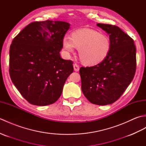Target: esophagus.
<instances>
[{"mask_svg":"<svg viewBox=\"0 0 146 146\" xmlns=\"http://www.w3.org/2000/svg\"><path fill=\"white\" fill-rule=\"evenodd\" d=\"M73 68H74V70H75V71H78L80 70V66L78 64L75 63L73 64Z\"/></svg>","mask_w":146,"mask_h":146,"instance_id":"esophagus-1","label":"esophagus"}]
</instances>
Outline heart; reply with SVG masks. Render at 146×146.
<instances>
[{
	"label": "heart",
	"mask_w": 146,
	"mask_h": 146,
	"mask_svg": "<svg viewBox=\"0 0 146 146\" xmlns=\"http://www.w3.org/2000/svg\"><path fill=\"white\" fill-rule=\"evenodd\" d=\"M62 46L67 54L73 53L75 48L79 50L80 60L87 65L101 63L107 57L111 48L108 37L92 29L76 31L71 33L70 39L63 38Z\"/></svg>",
	"instance_id": "1"
}]
</instances>
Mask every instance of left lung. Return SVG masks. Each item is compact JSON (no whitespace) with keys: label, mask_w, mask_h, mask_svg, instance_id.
Wrapping results in <instances>:
<instances>
[{"label":"left lung","mask_w":146,"mask_h":146,"mask_svg":"<svg viewBox=\"0 0 146 146\" xmlns=\"http://www.w3.org/2000/svg\"><path fill=\"white\" fill-rule=\"evenodd\" d=\"M109 35L111 48L101 63L81 67L82 90L91 103L113 104L119 99L134 78L136 70V48L134 40L119 27L98 23Z\"/></svg>","instance_id":"left-lung-1"}]
</instances>
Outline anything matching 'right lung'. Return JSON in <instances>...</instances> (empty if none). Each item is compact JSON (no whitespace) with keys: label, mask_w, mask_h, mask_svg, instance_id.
Here are the masks:
<instances>
[{"label":"right lung","mask_w":146,"mask_h":146,"mask_svg":"<svg viewBox=\"0 0 146 146\" xmlns=\"http://www.w3.org/2000/svg\"><path fill=\"white\" fill-rule=\"evenodd\" d=\"M70 25L63 21L33 22L12 42L9 74L15 87L31 104H54L73 73V61L63 60L60 54Z\"/></svg>","instance_id":"add662e5"}]
</instances>
